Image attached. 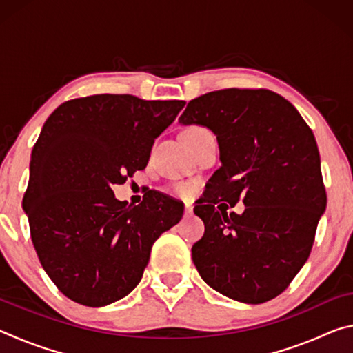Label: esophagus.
I'll return each instance as SVG.
<instances>
[{
	"label": "esophagus",
	"instance_id": "34e87169",
	"mask_svg": "<svg viewBox=\"0 0 353 353\" xmlns=\"http://www.w3.org/2000/svg\"><path fill=\"white\" fill-rule=\"evenodd\" d=\"M191 213H193V205L187 204V205H185V216H190Z\"/></svg>",
	"mask_w": 353,
	"mask_h": 353
}]
</instances>
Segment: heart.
Returning a JSON list of instances; mask_svg holds the SVG:
<instances>
[{
  "label": "heart",
  "instance_id": "1",
  "mask_svg": "<svg viewBox=\"0 0 353 353\" xmlns=\"http://www.w3.org/2000/svg\"><path fill=\"white\" fill-rule=\"evenodd\" d=\"M201 132H207V130L202 129V128H190V129L187 130V135L201 134ZM176 193H177L179 196H182V198H190V196L194 193V188L191 187L190 183H179L177 187H176Z\"/></svg>",
  "mask_w": 353,
  "mask_h": 353
}]
</instances>
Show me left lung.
Listing matches in <instances>:
<instances>
[{
    "label": "left lung",
    "instance_id": "left-lung-1",
    "mask_svg": "<svg viewBox=\"0 0 353 353\" xmlns=\"http://www.w3.org/2000/svg\"><path fill=\"white\" fill-rule=\"evenodd\" d=\"M179 123L210 129L219 146L221 166L194 207L205 225L191 248L196 270L236 302L271 301L305 265L325 212L312 129L280 94L240 88L190 101ZM240 199L245 212L227 215Z\"/></svg>",
    "mask_w": 353,
    "mask_h": 353
}]
</instances>
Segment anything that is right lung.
Wrapping results in <instances>:
<instances>
[{
    "label": "right lung",
    "instance_id": "1",
    "mask_svg": "<svg viewBox=\"0 0 353 353\" xmlns=\"http://www.w3.org/2000/svg\"><path fill=\"white\" fill-rule=\"evenodd\" d=\"M183 101L93 94L59 105L31 154L23 198L35 252L63 296L104 307L140 283L154 241L183 205L149 190L132 207L112 187L145 170L154 140Z\"/></svg>",
    "mask_w": 353,
    "mask_h": 353
}]
</instances>
